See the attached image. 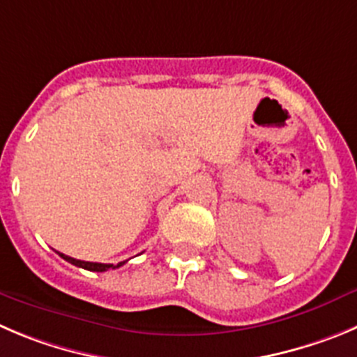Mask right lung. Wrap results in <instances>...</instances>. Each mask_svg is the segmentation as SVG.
I'll return each mask as SVG.
<instances>
[{
	"mask_svg": "<svg viewBox=\"0 0 357 357\" xmlns=\"http://www.w3.org/2000/svg\"><path fill=\"white\" fill-rule=\"evenodd\" d=\"M59 254V252H58ZM59 257L65 259L66 262H70V264L77 266V268H82V269H88V271H98V273H103V271H109V269H118L121 268L123 264H125L126 261L123 262H118V264H102V262H88V261H79V259H73V257H68V255L65 254H59Z\"/></svg>",
	"mask_w": 357,
	"mask_h": 357,
	"instance_id": "right-lung-1",
	"label": "right lung"
}]
</instances>
